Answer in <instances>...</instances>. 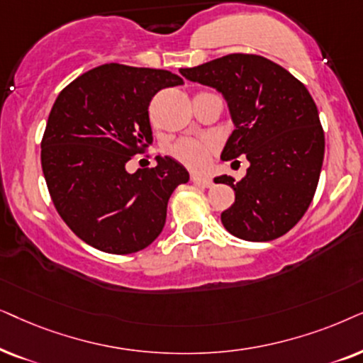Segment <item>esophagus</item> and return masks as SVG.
<instances>
[{
  "label": "esophagus",
  "mask_w": 363,
  "mask_h": 363,
  "mask_svg": "<svg viewBox=\"0 0 363 363\" xmlns=\"http://www.w3.org/2000/svg\"><path fill=\"white\" fill-rule=\"evenodd\" d=\"M191 181L194 182L196 186H202V187H212V179L211 177H201V176H191Z\"/></svg>",
  "instance_id": "1"
}]
</instances>
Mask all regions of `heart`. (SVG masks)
<instances>
[{"label":"heart","instance_id":"b5f03b06","mask_svg":"<svg viewBox=\"0 0 363 363\" xmlns=\"http://www.w3.org/2000/svg\"><path fill=\"white\" fill-rule=\"evenodd\" d=\"M217 151V143L214 139H179L172 146L167 147V154L186 166L191 171H202L209 166L212 156Z\"/></svg>","mask_w":363,"mask_h":363}]
</instances>
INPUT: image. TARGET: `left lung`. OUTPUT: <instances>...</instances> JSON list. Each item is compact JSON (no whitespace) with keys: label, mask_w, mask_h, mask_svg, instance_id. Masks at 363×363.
I'll list each match as a JSON object with an SVG mask.
<instances>
[{"label":"left lung","mask_w":363,"mask_h":363,"mask_svg":"<svg viewBox=\"0 0 363 363\" xmlns=\"http://www.w3.org/2000/svg\"><path fill=\"white\" fill-rule=\"evenodd\" d=\"M186 79L224 96L235 129L222 159L244 156L250 166L230 186L235 201L220 220L235 238L267 242L287 234L311 206L325 151V138L311 93L277 62L257 55H227L179 69Z\"/></svg>","instance_id":"obj_1"}]
</instances>
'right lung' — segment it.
Segmentation results:
<instances>
[{
    "label": "right lung",
    "instance_id": "right-lung-1",
    "mask_svg": "<svg viewBox=\"0 0 363 363\" xmlns=\"http://www.w3.org/2000/svg\"><path fill=\"white\" fill-rule=\"evenodd\" d=\"M179 84L171 71L109 62L76 77L52 104L43 174L57 214L91 247L134 254L161 234L169 197L189 172L167 156L134 174L125 164L152 143L154 94Z\"/></svg>",
    "mask_w": 363,
    "mask_h": 363
}]
</instances>
